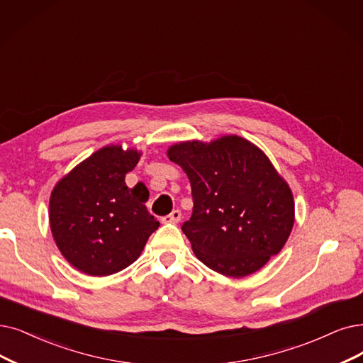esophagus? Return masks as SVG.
Instances as JSON below:
<instances>
[{
    "label": "esophagus",
    "instance_id": "34e87169",
    "mask_svg": "<svg viewBox=\"0 0 363 363\" xmlns=\"http://www.w3.org/2000/svg\"><path fill=\"white\" fill-rule=\"evenodd\" d=\"M182 219V211L180 210H174L172 213L167 214L165 217H162L164 223H179Z\"/></svg>",
    "mask_w": 363,
    "mask_h": 363
}]
</instances>
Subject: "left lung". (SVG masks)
<instances>
[{
    "instance_id": "8db88e82",
    "label": "left lung",
    "mask_w": 363,
    "mask_h": 363,
    "mask_svg": "<svg viewBox=\"0 0 363 363\" xmlns=\"http://www.w3.org/2000/svg\"><path fill=\"white\" fill-rule=\"evenodd\" d=\"M191 180L194 211L182 230L202 264L244 277L277 255L294 226V196L269 159L247 140L186 141L168 150Z\"/></svg>"
}]
</instances>
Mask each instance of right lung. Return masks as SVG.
<instances>
[{
  "mask_svg": "<svg viewBox=\"0 0 363 363\" xmlns=\"http://www.w3.org/2000/svg\"><path fill=\"white\" fill-rule=\"evenodd\" d=\"M137 150L108 146L95 152L55 186L50 229L68 262L89 275H110L135 262L159 226L144 202L147 189H129L125 176Z\"/></svg>",
  "mask_w": 363,
  "mask_h": 363,
  "instance_id": "1",
  "label": "right lung"
}]
</instances>
